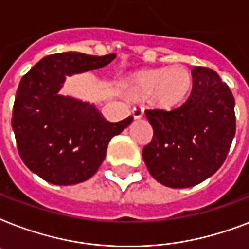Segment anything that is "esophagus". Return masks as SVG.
I'll return each mask as SVG.
<instances>
[{"label":"esophagus","mask_w":249,"mask_h":249,"mask_svg":"<svg viewBox=\"0 0 249 249\" xmlns=\"http://www.w3.org/2000/svg\"><path fill=\"white\" fill-rule=\"evenodd\" d=\"M132 115H133V117L136 119V120H138V119H142V117H143V115H144L143 108H140V107H137V108H134L132 111Z\"/></svg>","instance_id":"esophagus-1"}]
</instances>
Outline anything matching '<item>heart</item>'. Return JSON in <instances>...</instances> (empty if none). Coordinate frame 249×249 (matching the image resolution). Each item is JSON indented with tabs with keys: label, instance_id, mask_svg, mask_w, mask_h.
Returning <instances> with one entry per match:
<instances>
[{
	"label": "heart",
	"instance_id": "1",
	"mask_svg": "<svg viewBox=\"0 0 249 249\" xmlns=\"http://www.w3.org/2000/svg\"><path fill=\"white\" fill-rule=\"evenodd\" d=\"M190 85L189 71L174 64L168 68H156L140 73L132 80L129 91L133 97L140 99L152 97L161 107H172L183 101Z\"/></svg>",
	"mask_w": 249,
	"mask_h": 249
}]
</instances>
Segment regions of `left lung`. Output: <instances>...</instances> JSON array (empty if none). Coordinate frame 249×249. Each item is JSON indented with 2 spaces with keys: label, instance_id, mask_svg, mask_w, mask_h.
<instances>
[{
  "label": "left lung",
  "instance_id": "1",
  "mask_svg": "<svg viewBox=\"0 0 249 249\" xmlns=\"http://www.w3.org/2000/svg\"><path fill=\"white\" fill-rule=\"evenodd\" d=\"M193 90L178 108L147 109L154 137L142 156L156 181L172 189L200 183L224 164L235 136V101L211 68L194 67Z\"/></svg>",
  "mask_w": 249,
  "mask_h": 249
}]
</instances>
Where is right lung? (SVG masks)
Masks as SVG:
<instances>
[{"label": "right lung", "mask_w": 249, "mask_h": 249, "mask_svg": "<svg viewBox=\"0 0 249 249\" xmlns=\"http://www.w3.org/2000/svg\"><path fill=\"white\" fill-rule=\"evenodd\" d=\"M115 58L60 53L42 58L23 76L11 126L23 163L45 181L67 186L89 179L111 138L133 121L129 116L109 123L94 103L59 93L67 76L105 67Z\"/></svg>", "instance_id": "right-lung-1"}]
</instances>
